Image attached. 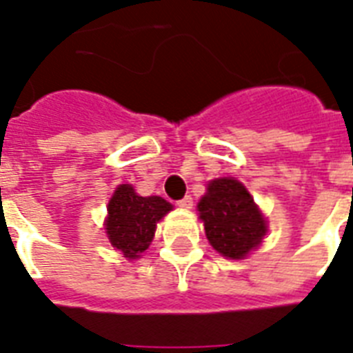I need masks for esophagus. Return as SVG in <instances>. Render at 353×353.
<instances>
[{"label":"esophagus","mask_w":353,"mask_h":353,"mask_svg":"<svg viewBox=\"0 0 353 353\" xmlns=\"http://www.w3.org/2000/svg\"><path fill=\"white\" fill-rule=\"evenodd\" d=\"M192 205H194V201H192L190 196H185L183 199H179V201H177V206H179V208H185V210L192 208Z\"/></svg>","instance_id":"esophagus-1"}]
</instances>
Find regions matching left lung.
I'll return each instance as SVG.
<instances>
[{
    "mask_svg": "<svg viewBox=\"0 0 353 353\" xmlns=\"http://www.w3.org/2000/svg\"><path fill=\"white\" fill-rule=\"evenodd\" d=\"M197 210L210 245L230 259H243L266 234L265 217L236 179H214Z\"/></svg>",
    "mask_w": 353,
    "mask_h": 353,
    "instance_id": "1",
    "label": "left lung"
}]
</instances>
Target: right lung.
<instances>
[{"mask_svg":"<svg viewBox=\"0 0 353 353\" xmlns=\"http://www.w3.org/2000/svg\"><path fill=\"white\" fill-rule=\"evenodd\" d=\"M172 205L163 197L137 196L130 185L117 186L108 203L107 236L112 246L128 259H136L150 245L156 223Z\"/></svg>","mask_w":353,"mask_h":353,"instance_id":"add662e5","label":"right lung"}]
</instances>
